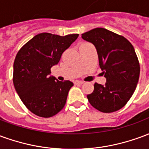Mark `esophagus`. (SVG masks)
<instances>
[{"label":"esophagus","instance_id":"obj_1","mask_svg":"<svg viewBox=\"0 0 149 149\" xmlns=\"http://www.w3.org/2000/svg\"><path fill=\"white\" fill-rule=\"evenodd\" d=\"M84 83L83 81H74V84H82Z\"/></svg>","mask_w":149,"mask_h":149}]
</instances>
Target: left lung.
Wrapping results in <instances>:
<instances>
[{"label": "left lung", "mask_w": 149, "mask_h": 149, "mask_svg": "<svg viewBox=\"0 0 149 149\" xmlns=\"http://www.w3.org/2000/svg\"><path fill=\"white\" fill-rule=\"evenodd\" d=\"M81 37L96 47L99 65L106 78L104 85L94 84L88 100L102 112L120 109L132 96L140 77V64L133 46L123 36L103 28L93 29Z\"/></svg>", "instance_id": "1"}]
</instances>
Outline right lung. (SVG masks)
<instances>
[{
    "instance_id": "obj_1",
    "label": "right lung",
    "mask_w": 149,
    "mask_h": 149,
    "mask_svg": "<svg viewBox=\"0 0 149 149\" xmlns=\"http://www.w3.org/2000/svg\"><path fill=\"white\" fill-rule=\"evenodd\" d=\"M79 34L65 37L43 33L36 35L19 51L13 64V84L22 102L40 117H51L64 108L73 83L59 81L51 68L57 65L63 52Z\"/></svg>"
}]
</instances>
